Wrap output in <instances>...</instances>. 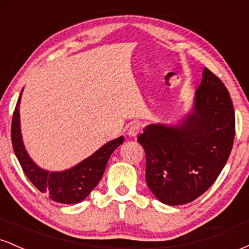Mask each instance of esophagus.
I'll return each mask as SVG.
<instances>
[{
    "label": "esophagus",
    "mask_w": 249,
    "mask_h": 249,
    "mask_svg": "<svg viewBox=\"0 0 249 249\" xmlns=\"http://www.w3.org/2000/svg\"><path fill=\"white\" fill-rule=\"evenodd\" d=\"M142 130V125L139 123H134L130 126V128L127 130V136L128 137H136L137 134L141 132Z\"/></svg>",
    "instance_id": "obj_1"
}]
</instances>
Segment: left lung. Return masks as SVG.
<instances>
[{"mask_svg":"<svg viewBox=\"0 0 249 249\" xmlns=\"http://www.w3.org/2000/svg\"><path fill=\"white\" fill-rule=\"evenodd\" d=\"M235 115L225 84L207 68L192 110L176 125L150 124L138 136L146 154L147 186L171 206L196 200L213 185L228 160Z\"/></svg>","mask_w":249,"mask_h":249,"instance_id":"obj_1","label":"left lung"}]
</instances>
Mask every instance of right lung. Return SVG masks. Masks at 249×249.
<instances>
[{
    "mask_svg": "<svg viewBox=\"0 0 249 249\" xmlns=\"http://www.w3.org/2000/svg\"><path fill=\"white\" fill-rule=\"evenodd\" d=\"M22 92L23 90L21 91L14 111L11 142L14 152L23 168V172L37 190L49 196V198L53 201L61 204H78L97 186L99 180L102 179L111 154L124 142V137L121 136L104 144L95 153L69 170L50 172L41 168L30 158L22 139L19 122V103Z\"/></svg>",
    "mask_w": 249,
    "mask_h": 249,
    "instance_id": "obj_1",
    "label": "right lung"
}]
</instances>
